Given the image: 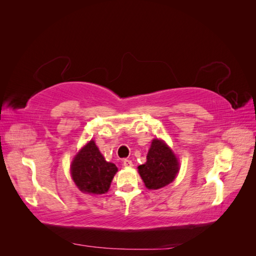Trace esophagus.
<instances>
[{
    "label": "esophagus",
    "instance_id": "34e87169",
    "mask_svg": "<svg viewBox=\"0 0 256 256\" xmlns=\"http://www.w3.org/2000/svg\"><path fill=\"white\" fill-rule=\"evenodd\" d=\"M122 164L124 166H127V168H131L134 164H132V161L129 160V159H125L122 161Z\"/></svg>",
    "mask_w": 256,
    "mask_h": 256
}]
</instances>
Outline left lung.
Wrapping results in <instances>:
<instances>
[{
	"mask_svg": "<svg viewBox=\"0 0 256 256\" xmlns=\"http://www.w3.org/2000/svg\"><path fill=\"white\" fill-rule=\"evenodd\" d=\"M138 166V174L147 189L157 190L171 184L180 171V162L172 150L159 138H154L146 157Z\"/></svg>",
	"mask_w": 256,
	"mask_h": 256,
	"instance_id": "1",
	"label": "left lung"
}]
</instances>
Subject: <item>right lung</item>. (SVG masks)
<instances>
[{
	"mask_svg": "<svg viewBox=\"0 0 256 256\" xmlns=\"http://www.w3.org/2000/svg\"><path fill=\"white\" fill-rule=\"evenodd\" d=\"M72 177L83 193L104 194L108 192L118 168L106 161L95 142L90 140L76 154L72 166Z\"/></svg>",
	"mask_w": 256,
	"mask_h": 256,
	"instance_id": "right-lung-1",
	"label": "right lung"
}]
</instances>
